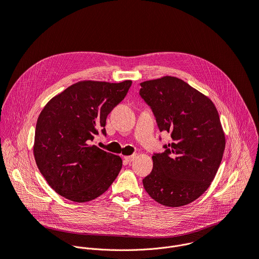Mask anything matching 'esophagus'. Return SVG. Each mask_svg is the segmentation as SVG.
Masks as SVG:
<instances>
[{"instance_id":"1","label":"esophagus","mask_w":259,"mask_h":259,"mask_svg":"<svg viewBox=\"0 0 259 259\" xmlns=\"http://www.w3.org/2000/svg\"><path fill=\"white\" fill-rule=\"evenodd\" d=\"M136 158V156L135 155H133V156H126V157H124V159L127 161V162H132V161H134V159Z\"/></svg>"}]
</instances>
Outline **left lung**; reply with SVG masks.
<instances>
[{
	"mask_svg": "<svg viewBox=\"0 0 259 259\" xmlns=\"http://www.w3.org/2000/svg\"><path fill=\"white\" fill-rule=\"evenodd\" d=\"M140 85L160 131H170L173 140L163 154L153 156L144 190L161 205H188L207 191L223 160L226 135L218 112L208 96L176 77Z\"/></svg>",
	"mask_w": 259,
	"mask_h": 259,
	"instance_id": "8db88e82",
	"label": "left lung"
}]
</instances>
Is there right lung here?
<instances>
[{"label": "right lung", "instance_id": "right-lung-1", "mask_svg": "<svg viewBox=\"0 0 259 259\" xmlns=\"http://www.w3.org/2000/svg\"><path fill=\"white\" fill-rule=\"evenodd\" d=\"M121 83L80 81L51 98L35 125L33 156L49 186L67 200L84 203L112 186L122 159L90 144L107 115L127 95Z\"/></svg>", "mask_w": 259, "mask_h": 259}]
</instances>
